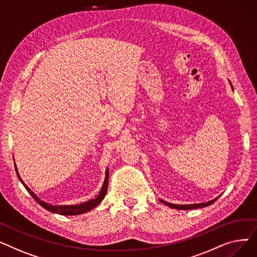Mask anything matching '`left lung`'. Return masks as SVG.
Wrapping results in <instances>:
<instances>
[{
	"mask_svg": "<svg viewBox=\"0 0 257 257\" xmlns=\"http://www.w3.org/2000/svg\"><path fill=\"white\" fill-rule=\"evenodd\" d=\"M229 83H230V85H231V82L230 81H229ZM231 87H232V89H233V86L231 85ZM219 198V197H218ZM218 198H215V199H213V200H211V201H208V202H205V203H197V204H186V205H179V204H172V203H169V202H167V201H164V200H159L161 203H164V204H166L167 206H169V207H171V208H175V209H182V210H187V209H195V208H201V207H206V206H208V205H210V204H212L213 202H215L218 200Z\"/></svg>",
	"mask_w": 257,
	"mask_h": 257,
	"instance_id": "1",
	"label": "left lung"
}]
</instances>
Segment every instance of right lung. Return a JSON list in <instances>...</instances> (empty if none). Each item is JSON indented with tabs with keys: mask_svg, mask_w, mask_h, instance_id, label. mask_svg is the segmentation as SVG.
I'll list each match as a JSON object with an SVG mask.
<instances>
[{
	"mask_svg": "<svg viewBox=\"0 0 257 257\" xmlns=\"http://www.w3.org/2000/svg\"><path fill=\"white\" fill-rule=\"evenodd\" d=\"M15 167H16V172L18 174V177L20 179V181L23 183V185L25 186V188L27 191H28V193L32 196V198L37 202V203L43 206L45 209L51 211V212H54V213H59V214H62V215H77V214H81V213H84V212H87L89 210H91L92 208L96 207L97 205H99L101 203V201L104 199L106 193H107V188H108V178H109V171H108V169H106V173H105V180L103 182V185H102V188L101 191L99 193V195L94 198V199H91L87 202H84V203H81V204H77V205H52V204H49L47 203V202L45 201H42L40 200L31 190L30 188L27 186L25 184V182L22 180L20 174H19V171H18V168L15 164Z\"/></svg>",
	"mask_w": 257,
	"mask_h": 257,
	"instance_id": "obj_1",
	"label": "right lung"
}]
</instances>
